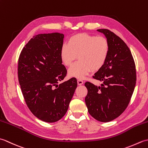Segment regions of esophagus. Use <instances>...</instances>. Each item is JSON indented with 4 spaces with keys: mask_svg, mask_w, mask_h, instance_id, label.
<instances>
[{
    "mask_svg": "<svg viewBox=\"0 0 148 148\" xmlns=\"http://www.w3.org/2000/svg\"><path fill=\"white\" fill-rule=\"evenodd\" d=\"M83 83H84V82L82 80H81V79L77 80V84H78V85H82Z\"/></svg>",
    "mask_w": 148,
    "mask_h": 148,
    "instance_id": "1",
    "label": "esophagus"
}]
</instances>
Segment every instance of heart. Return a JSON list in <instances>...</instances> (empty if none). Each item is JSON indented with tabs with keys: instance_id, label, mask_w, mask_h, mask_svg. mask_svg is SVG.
Here are the masks:
<instances>
[{
	"instance_id": "obj_1",
	"label": "heart",
	"mask_w": 148,
	"mask_h": 148,
	"mask_svg": "<svg viewBox=\"0 0 148 148\" xmlns=\"http://www.w3.org/2000/svg\"><path fill=\"white\" fill-rule=\"evenodd\" d=\"M109 51V44L106 38L86 33L72 36L68 44L61 47L60 56L63 65L69 67L76 59L79 61L69 68L68 76L83 79L91 71L101 69L106 63Z\"/></svg>"
}]
</instances>
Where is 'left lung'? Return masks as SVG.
Returning a JSON list of instances; mask_svg holds the SVG:
<instances>
[{
  "mask_svg": "<svg viewBox=\"0 0 148 148\" xmlns=\"http://www.w3.org/2000/svg\"><path fill=\"white\" fill-rule=\"evenodd\" d=\"M109 44L108 57L93 78L101 82H90L85 103L90 114L97 120L109 122L118 118L127 108L136 84V65L130 49L120 37L108 29H98Z\"/></svg>",
  "mask_w": 148,
  "mask_h": 148,
  "instance_id": "8db88e82",
  "label": "left lung"
}]
</instances>
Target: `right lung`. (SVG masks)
<instances>
[{"label": "right lung", "instance_id": "right-lung-1", "mask_svg": "<svg viewBox=\"0 0 148 148\" xmlns=\"http://www.w3.org/2000/svg\"><path fill=\"white\" fill-rule=\"evenodd\" d=\"M64 38V34L58 32L34 36L18 60L19 83L28 108L48 123L64 117L77 85L73 77L58 87L67 73L60 56Z\"/></svg>", "mask_w": 148, "mask_h": 148}]
</instances>
